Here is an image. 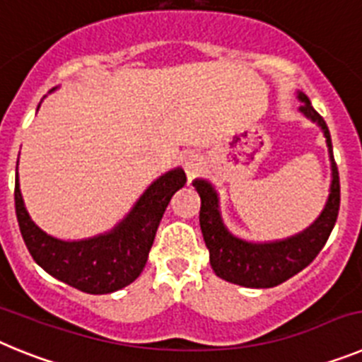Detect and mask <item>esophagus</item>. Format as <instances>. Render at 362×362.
Listing matches in <instances>:
<instances>
[{
    "label": "esophagus",
    "instance_id": "34e87169",
    "mask_svg": "<svg viewBox=\"0 0 362 362\" xmlns=\"http://www.w3.org/2000/svg\"><path fill=\"white\" fill-rule=\"evenodd\" d=\"M201 170V158L197 153L194 152H188L185 156V172H187L188 177H194L197 172Z\"/></svg>",
    "mask_w": 362,
    "mask_h": 362
}]
</instances>
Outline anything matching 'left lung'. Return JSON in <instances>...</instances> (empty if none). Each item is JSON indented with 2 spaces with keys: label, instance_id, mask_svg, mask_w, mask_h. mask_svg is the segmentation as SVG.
I'll return each instance as SVG.
<instances>
[{
  "label": "left lung",
  "instance_id": "1",
  "mask_svg": "<svg viewBox=\"0 0 362 362\" xmlns=\"http://www.w3.org/2000/svg\"><path fill=\"white\" fill-rule=\"evenodd\" d=\"M297 99L300 101L299 110L321 127L332 163L330 196L321 216L313 221L308 228L281 241L250 243L239 239L232 232H228L221 219L219 196L212 183L204 179H196L192 183L201 197L199 225L206 248L210 252V264L216 276L228 283L246 286V288H272L284 283L317 257L337 221L341 185H339L337 165H335L334 150H332L330 130L303 92H297Z\"/></svg>",
  "mask_w": 362,
  "mask_h": 362
}]
</instances>
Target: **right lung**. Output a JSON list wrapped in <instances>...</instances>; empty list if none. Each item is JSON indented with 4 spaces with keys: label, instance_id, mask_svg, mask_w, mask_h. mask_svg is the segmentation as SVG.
I'll list each match as a JSON object with an SVG mask.
<instances>
[{
    "label": "right lung",
    "instance_id": "1",
    "mask_svg": "<svg viewBox=\"0 0 362 362\" xmlns=\"http://www.w3.org/2000/svg\"><path fill=\"white\" fill-rule=\"evenodd\" d=\"M187 183L183 168L159 175L110 232L79 241L49 235L25 209L16 174V216L28 252L47 274L86 293H112L139 277L172 196Z\"/></svg>",
    "mask_w": 362,
    "mask_h": 362
}]
</instances>
